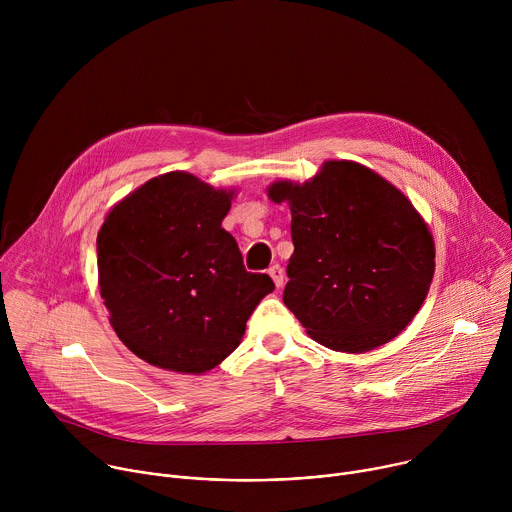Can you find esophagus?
I'll list each match as a JSON object with an SVG mask.
<instances>
[{
    "label": "esophagus",
    "mask_w": 512,
    "mask_h": 512,
    "mask_svg": "<svg viewBox=\"0 0 512 512\" xmlns=\"http://www.w3.org/2000/svg\"><path fill=\"white\" fill-rule=\"evenodd\" d=\"M269 277L273 279V283H275V287L279 289V287H283V281H285V275H283V269L279 267V265H273V267H269Z\"/></svg>",
    "instance_id": "1"
}]
</instances>
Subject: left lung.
<instances>
[{"instance_id":"obj_1","label":"left lung","mask_w":512,"mask_h":512,"mask_svg":"<svg viewBox=\"0 0 512 512\" xmlns=\"http://www.w3.org/2000/svg\"><path fill=\"white\" fill-rule=\"evenodd\" d=\"M294 255L283 304L336 352H367L409 326L427 298L435 245L411 200L371 168L328 160L304 184L275 180Z\"/></svg>"}]
</instances>
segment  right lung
<instances>
[{"label": "right lung", "instance_id": "add662e5", "mask_svg": "<svg viewBox=\"0 0 512 512\" xmlns=\"http://www.w3.org/2000/svg\"><path fill=\"white\" fill-rule=\"evenodd\" d=\"M235 190L188 172L152 178L105 216L97 235L99 291L119 340L154 367L202 375L239 344L275 289L249 273L223 229Z\"/></svg>", "mask_w": 512, "mask_h": 512}]
</instances>
